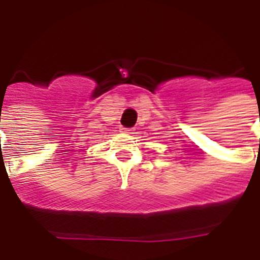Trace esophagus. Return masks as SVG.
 Segmentation results:
<instances>
[{
  "mask_svg": "<svg viewBox=\"0 0 260 260\" xmlns=\"http://www.w3.org/2000/svg\"><path fill=\"white\" fill-rule=\"evenodd\" d=\"M122 130L123 133H126V134H133V132H134L133 128H126V127H122Z\"/></svg>",
  "mask_w": 260,
  "mask_h": 260,
  "instance_id": "esophagus-1",
  "label": "esophagus"
}]
</instances>
